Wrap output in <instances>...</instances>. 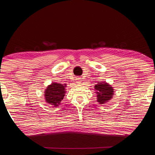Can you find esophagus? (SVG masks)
<instances>
[{"label":"esophagus","mask_w":155,"mask_h":155,"mask_svg":"<svg viewBox=\"0 0 155 155\" xmlns=\"http://www.w3.org/2000/svg\"><path fill=\"white\" fill-rule=\"evenodd\" d=\"M75 81H76V83H77V84H81V78L80 77H77L75 78Z\"/></svg>","instance_id":"esophagus-1"}]
</instances>
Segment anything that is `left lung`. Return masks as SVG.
<instances>
[{
  "mask_svg": "<svg viewBox=\"0 0 155 155\" xmlns=\"http://www.w3.org/2000/svg\"><path fill=\"white\" fill-rule=\"evenodd\" d=\"M97 94V101L99 104H105L111 100L114 94V90L111 85L106 82H98L94 86Z\"/></svg>",
  "mask_w": 155,
  "mask_h": 155,
  "instance_id": "left-lung-1",
  "label": "left lung"
}]
</instances>
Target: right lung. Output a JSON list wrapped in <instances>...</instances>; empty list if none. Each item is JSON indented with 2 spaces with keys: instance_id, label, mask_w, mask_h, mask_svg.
<instances>
[{
  "instance_id": "add662e5",
  "label": "right lung",
  "mask_w": 155,
  "mask_h": 155,
  "mask_svg": "<svg viewBox=\"0 0 155 155\" xmlns=\"http://www.w3.org/2000/svg\"><path fill=\"white\" fill-rule=\"evenodd\" d=\"M66 84L52 83L46 87L44 91V98L46 103L53 105L54 107H58L61 101L64 99L65 94Z\"/></svg>"
}]
</instances>
